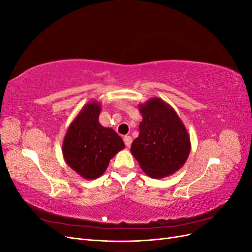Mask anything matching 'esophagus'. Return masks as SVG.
I'll return each mask as SVG.
<instances>
[{
  "instance_id": "1",
  "label": "esophagus",
  "mask_w": 252,
  "mask_h": 252,
  "mask_svg": "<svg viewBox=\"0 0 252 252\" xmlns=\"http://www.w3.org/2000/svg\"><path fill=\"white\" fill-rule=\"evenodd\" d=\"M124 143L126 145V147H130L131 143H132V138L130 135H126L124 136Z\"/></svg>"
}]
</instances>
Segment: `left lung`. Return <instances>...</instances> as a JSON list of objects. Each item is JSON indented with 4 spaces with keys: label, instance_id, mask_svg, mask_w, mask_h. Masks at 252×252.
<instances>
[{
    "label": "left lung",
    "instance_id": "8db88e82",
    "mask_svg": "<svg viewBox=\"0 0 252 252\" xmlns=\"http://www.w3.org/2000/svg\"><path fill=\"white\" fill-rule=\"evenodd\" d=\"M139 108L143 121L131 154L150 178L168 177L185 164L191 149L186 127L171 106L158 97Z\"/></svg>",
    "mask_w": 252,
    "mask_h": 252
}]
</instances>
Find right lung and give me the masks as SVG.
Masks as SVG:
<instances>
[{
  "mask_svg": "<svg viewBox=\"0 0 252 252\" xmlns=\"http://www.w3.org/2000/svg\"><path fill=\"white\" fill-rule=\"evenodd\" d=\"M101 105L84 106L68 128L62 151L65 162L82 178L94 180L107 169L110 159L125 147L121 136L98 122Z\"/></svg>",
  "mask_w": 252,
  "mask_h": 252,
  "instance_id": "1",
  "label": "right lung"
}]
</instances>
